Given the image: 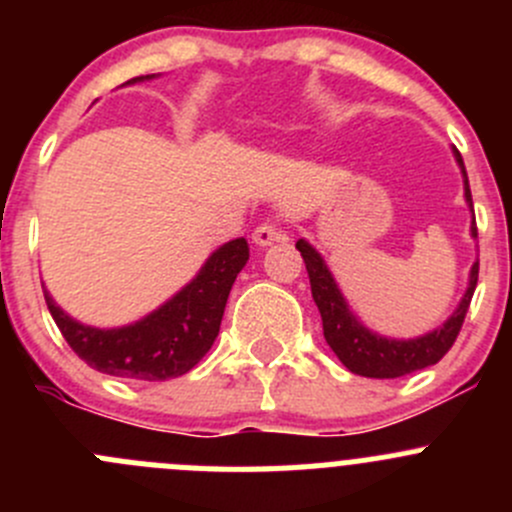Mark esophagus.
<instances>
[{
  "instance_id": "esophagus-1",
  "label": "esophagus",
  "mask_w": 512,
  "mask_h": 512,
  "mask_svg": "<svg viewBox=\"0 0 512 512\" xmlns=\"http://www.w3.org/2000/svg\"><path fill=\"white\" fill-rule=\"evenodd\" d=\"M280 240H285V235H282L280 227L272 223H262L260 227L252 230V242H255L257 247H270Z\"/></svg>"
}]
</instances>
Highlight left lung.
<instances>
[{
  "mask_svg": "<svg viewBox=\"0 0 512 512\" xmlns=\"http://www.w3.org/2000/svg\"><path fill=\"white\" fill-rule=\"evenodd\" d=\"M453 158H456L463 175V198H466L468 208L473 210L466 165H463L461 153H458L456 148H453ZM471 237H478L476 218H473L471 223ZM297 250L302 252L304 257V265H307L309 272V285H312V297L314 302H317L319 314H322L324 339H327L332 352L339 356V361H342L352 374L369 376V379H396V376H406L411 374V371L426 369V366L441 361L443 354H446L448 349L453 347V342H456L468 307H471V297L473 292H476L478 262H473L466 292H463L458 307L453 309V314L441 324V327L431 329V332L414 339L384 337V334L366 327V324L352 312L347 297L342 294L337 280H334L332 270H329L324 257L317 252V247L309 245L302 237V240H297Z\"/></svg>",
  "mask_w": 512,
  "mask_h": 512,
  "instance_id": "8db88e82",
  "label": "left lung"
}]
</instances>
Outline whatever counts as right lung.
Returning <instances> with one entry per match:
<instances>
[{
  "mask_svg": "<svg viewBox=\"0 0 512 512\" xmlns=\"http://www.w3.org/2000/svg\"><path fill=\"white\" fill-rule=\"evenodd\" d=\"M136 76L126 86L158 79ZM250 260L245 237L225 242L210 252L198 275L180 287L158 309L123 327H91L66 314L44 285V299L69 347L91 369L118 379L168 381L183 376L203 359L220 332L232 282Z\"/></svg>",
  "mask_w": 512,
  "mask_h": 512,
  "instance_id": "obj_1",
  "label": "right lung"
}]
</instances>
